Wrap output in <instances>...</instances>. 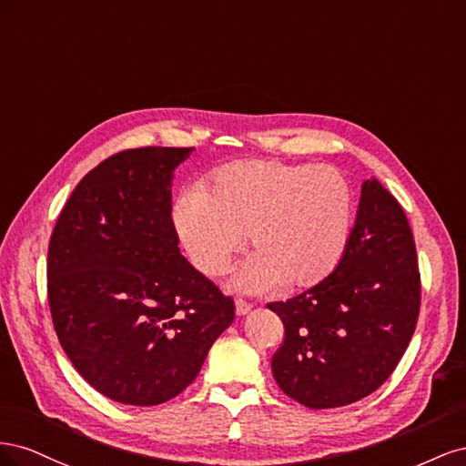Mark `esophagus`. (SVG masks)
Listing matches in <instances>:
<instances>
[{
	"label": "esophagus",
	"instance_id": "1",
	"mask_svg": "<svg viewBox=\"0 0 466 466\" xmlns=\"http://www.w3.org/2000/svg\"><path fill=\"white\" fill-rule=\"evenodd\" d=\"M250 309H252V305L248 301H245V299H237L235 301V311H237L238 317H245L250 311Z\"/></svg>",
	"mask_w": 466,
	"mask_h": 466
}]
</instances>
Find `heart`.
Returning a JSON list of instances; mask_svg holds the SVG:
<instances>
[{
    "instance_id": "1",
    "label": "heart",
    "mask_w": 466,
    "mask_h": 466,
    "mask_svg": "<svg viewBox=\"0 0 466 466\" xmlns=\"http://www.w3.org/2000/svg\"><path fill=\"white\" fill-rule=\"evenodd\" d=\"M354 194L329 165L243 161L221 167L206 190H182L173 208L192 264L219 276L243 247L255 250L237 286L248 291L309 288L327 278L350 241Z\"/></svg>"
}]
</instances>
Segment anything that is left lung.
Wrapping results in <instances>:
<instances>
[{"label": "left lung", "mask_w": 466, "mask_h": 466, "mask_svg": "<svg viewBox=\"0 0 466 466\" xmlns=\"http://www.w3.org/2000/svg\"><path fill=\"white\" fill-rule=\"evenodd\" d=\"M420 272L410 223L377 178L363 182L354 229L334 270L288 301L268 303L286 338L272 358L279 389L322 410L368 397L416 330Z\"/></svg>", "instance_id": "1"}]
</instances>
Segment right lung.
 Instances as JSON below:
<instances>
[{"mask_svg":"<svg viewBox=\"0 0 466 466\" xmlns=\"http://www.w3.org/2000/svg\"><path fill=\"white\" fill-rule=\"evenodd\" d=\"M194 147L126 149L79 180L48 247V303L69 361L110 400L155 406L200 373L235 303L180 255L175 168Z\"/></svg>","mask_w":466,"mask_h":466,"instance_id":"right-lung-1","label":"right lung"}]
</instances>
